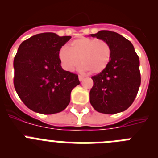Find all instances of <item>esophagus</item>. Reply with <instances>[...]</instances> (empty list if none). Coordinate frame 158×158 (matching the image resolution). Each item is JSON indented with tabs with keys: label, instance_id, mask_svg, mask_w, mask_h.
I'll return each instance as SVG.
<instances>
[{
	"label": "esophagus",
	"instance_id": "1",
	"mask_svg": "<svg viewBox=\"0 0 158 158\" xmlns=\"http://www.w3.org/2000/svg\"><path fill=\"white\" fill-rule=\"evenodd\" d=\"M78 78H79V81H82L85 79V77L82 76V75H79V76H78Z\"/></svg>",
	"mask_w": 158,
	"mask_h": 158
}]
</instances>
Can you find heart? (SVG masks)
<instances>
[{"mask_svg": "<svg viewBox=\"0 0 158 158\" xmlns=\"http://www.w3.org/2000/svg\"><path fill=\"white\" fill-rule=\"evenodd\" d=\"M111 57V47L107 42L85 37L73 41L71 49L63 47L59 51V58L65 69L73 71L81 65L95 74L105 70Z\"/></svg>", "mask_w": 158, "mask_h": 158, "instance_id": "heart-1", "label": "heart"}]
</instances>
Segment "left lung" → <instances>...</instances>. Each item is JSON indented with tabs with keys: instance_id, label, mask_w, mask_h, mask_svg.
Listing matches in <instances>:
<instances>
[{
	"instance_id": "8db88e82",
	"label": "left lung",
	"mask_w": 158,
	"mask_h": 158,
	"mask_svg": "<svg viewBox=\"0 0 158 158\" xmlns=\"http://www.w3.org/2000/svg\"><path fill=\"white\" fill-rule=\"evenodd\" d=\"M111 47L110 62L104 72L92 77L90 103L96 111L116 114L127 110L135 100L141 84L139 58L132 43L111 31L91 34Z\"/></svg>"
}]
</instances>
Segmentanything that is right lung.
Masks as SVG:
<instances>
[{
	"label": "right lung",
	"mask_w": 158,
	"mask_h": 158,
	"mask_svg": "<svg viewBox=\"0 0 158 158\" xmlns=\"http://www.w3.org/2000/svg\"><path fill=\"white\" fill-rule=\"evenodd\" d=\"M70 36L46 32L19 45L14 58V87L23 104L35 112L51 115L63 111L78 75L61 66L59 51Z\"/></svg>",
	"instance_id": "right-lung-1"
}]
</instances>
